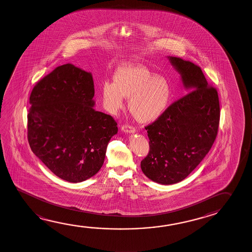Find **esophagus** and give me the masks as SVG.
I'll list each match as a JSON object with an SVG mask.
<instances>
[{
	"label": "esophagus",
	"mask_w": 252,
	"mask_h": 252,
	"mask_svg": "<svg viewBox=\"0 0 252 252\" xmlns=\"http://www.w3.org/2000/svg\"><path fill=\"white\" fill-rule=\"evenodd\" d=\"M122 130H123L124 132L129 133V134H133V133L136 132V129H135V128H133L132 126L128 125V124L124 125V126L122 127Z\"/></svg>",
	"instance_id": "obj_1"
}]
</instances>
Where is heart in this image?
<instances>
[{
	"mask_svg": "<svg viewBox=\"0 0 252 252\" xmlns=\"http://www.w3.org/2000/svg\"><path fill=\"white\" fill-rule=\"evenodd\" d=\"M103 107L116 115L129 98V110L140 123L150 124L166 112L171 98L169 83L165 77L155 76L140 64H129L118 68L113 83L105 82L100 87Z\"/></svg>",
	"mask_w": 252,
	"mask_h": 252,
	"instance_id": "b5f03b06",
	"label": "heart"
}]
</instances>
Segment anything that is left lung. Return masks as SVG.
I'll return each instance as SVG.
<instances>
[{"label": "left lung", "instance_id": "8db88e82", "mask_svg": "<svg viewBox=\"0 0 252 252\" xmlns=\"http://www.w3.org/2000/svg\"><path fill=\"white\" fill-rule=\"evenodd\" d=\"M167 59L189 93L145 127L150 151L141 169L163 185L182 182L198 166L214 145L220 115L217 91L209 86L200 67L178 57Z\"/></svg>", "mask_w": 252, "mask_h": 252}]
</instances>
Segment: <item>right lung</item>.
Segmentation results:
<instances>
[{
	"mask_svg": "<svg viewBox=\"0 0 252 252\" xmlns=\"http://www.w3.org/2000/svg\"><path fill=\"white\" fill-rule=\"evenodd\" d=\"M94 96L92 73L71 63L55 68L31 94V149L68 183H81L98 173L107 144L118 131L111 115L94 109Z\"/></svg>",
	"mask_w": 252,
	"mask_h": 252,
	"instance_id": "right-lung-1",
	"label": "right lung"
}]
</instances>
